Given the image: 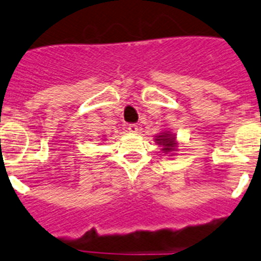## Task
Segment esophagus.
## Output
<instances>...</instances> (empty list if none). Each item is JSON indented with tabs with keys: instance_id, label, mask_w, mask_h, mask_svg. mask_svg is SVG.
Returning a JSON list of instances; mask_svg holds the SVG:
<instances>
[{
	"instance_id": "1",
	"label": "esophagus",
	"mask_w": 261,
	"mask_h": 261,
	"mask_svg": "<svg viewBox=\"0 0 261 261\" xmlns=\"http://www.w3.org/2000/svg\"><path fill=\"white\" fill-rule=\"evenodd\" d=\"M128 130L130 133H137L138 132V125H137V124H128Z\"/></svg>"
}]
</instances>
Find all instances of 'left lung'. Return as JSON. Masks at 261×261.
<instances>
[{
    "label": "left lung",
    "mask_w": 261,
    "mask_h": 261,
    "mask_svg": "<svg viewBox=\"0 0 261 261\" xmlns=\"http://www.w3.org/2000/svg\"><path fill=\"white\" fill-rule=\"evenodd\" d=\"M155 141H158L159 145H163V150L165 151L174 150L175 137H170L167 133H163L162 136H158V137L155 138Z\"/></svg>",
    "instance_id": "8db88e82"
}]
</instances>
